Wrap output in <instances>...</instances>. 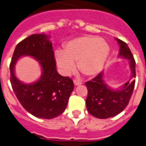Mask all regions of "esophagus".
Returning a JSON list of instances; mask_svg holds the SVG:
<instances>
[{"instance_id":"34e87169","label":"esophagus","mask_w":146,"mask_h":146,"mask_svg":"<svg viewBox=\"0 0 146 146\" xmlns=\"http://www.w3.org/2000/svg\"><path fill=\"white\" fill-rule=\"evenodd\" d=\"M73 82H74V85H82V82L79 79H74L73 80Z\"/></svg>"}]
</instances>
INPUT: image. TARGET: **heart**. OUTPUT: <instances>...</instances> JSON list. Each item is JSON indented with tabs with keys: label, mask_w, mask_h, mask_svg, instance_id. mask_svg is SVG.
Returning <instances> with one entry per match:
<instances>
[{
	"label": "heart",
	"mask_w": 146,
	"mask_h": 146,
	"mask_svg": "<svg viewBox=\"0 0 146 146\" xmlns=\"http://www.w3.org/2000/svg\"><path fill=\"white\" fill-rule=\"evenodd\" d=\"M110 52L105 41L94 36H83L70 40L63 51H57L55 59L63 73L68 74L75 69V64L82 74L97 75L102 70Z\"/></svg>",
	"instance_id": "b5f03b06"
}]
</instances>
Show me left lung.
I'll return each instance as SVG.
<instances>
[{"mask_svg": "<svg viewBox=\"0 0 146 146\" xmlns=\"http://www.w3.org/2000/svg\"><path fill=\"white\" fill-rule=\"evenodd\" d=\"M120 45V55L130 62L131 78L119 90L107 87L103 79V73L85 85L88 89L86 107L90 114L98 118H108L119 114L126 108L134 89L136 77V62L131 49L126 42L116 39Z\"/></svg>", "mask_w": 146, "mask_h": 146, "instance_id": "8db88e82", "label": "left lung"}]
</instances>
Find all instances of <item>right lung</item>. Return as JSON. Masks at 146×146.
Here are the masks:
<instances>
[{"instance_id": "obj_1", "label": "right lung", "mask_w": 146, "mask_h": 146, "mask_svg": "<svg viewBox=\"0 0 146 146\" xmlns=\"http://www.w3.org/2000/svg\"><path fill=\"white\" fill-rule=\"evenodd\" d=\"M23 55L34 57L42 67V76L33 84H22L15 76L14 65ZM56 69L52 43L48 36L32 34L15 46L9 64L12 88L24 109L35 117L51 119L62 114L67 107L74 84Z\"/></svg>"}]
</instances>
